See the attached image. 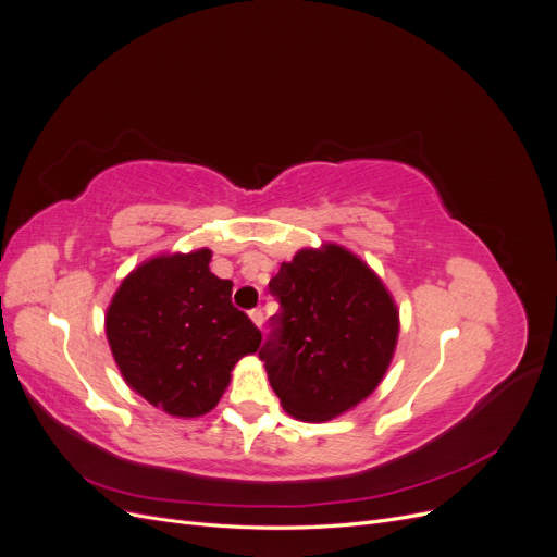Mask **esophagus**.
Returning <instances> with one entry per match:
<instances>
[{
  "label": "esophagus",
  "instance_id": "1",
  "mask_svg": "<svg viewBox=\"0 0 557 557\" xmlns=\"http://www.w3.org/2000/svg\"><path fill=\"white\" fill-rule=\"evenodd\" d=\"M250 320H252V323H256L258 327H262V325H264V313H262V309H252V311H250Z\"/></svg>",
  "mask_w": 557,
  "mask_h": 557
}]
</instances>
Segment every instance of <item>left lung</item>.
<instances>
[{
    "label": "left lung",
    "mask_w": 557,
    "mask_h": 557,
    "mask_svg": "<svg viewBox=\"0 0 557 557\" xmlns=\"http://www.w3.org/2000/svg\"><path fill=\"white\" fill-rule=\"evenodd\" d=\"M281 311L260 348L283 409L332 420L376 391L393 360L399 313L383 281L350 250L301 248L269 281Z\"/></svg>",
    "instance_id": "obj_1"
}]
</instances>
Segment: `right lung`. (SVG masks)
<instances>
[{
  "mask_svg": "<svg viewBox=\"0 0 557 557\" xmlns=\"http://www.w3.org/2000/svg\"><path fill=\"white\" fill-rule=\"evenodd\" d=\"M209 262V248L148 260L107 309V339L125 383L181 418L209 413L234 364L262 342L232 305V281L211 274Z\"/></svg>",
  "mask_w": 557,
  "mask_h": 557,
  "instance_id": "1",
  "label": "right lung"
}]
</instances>
